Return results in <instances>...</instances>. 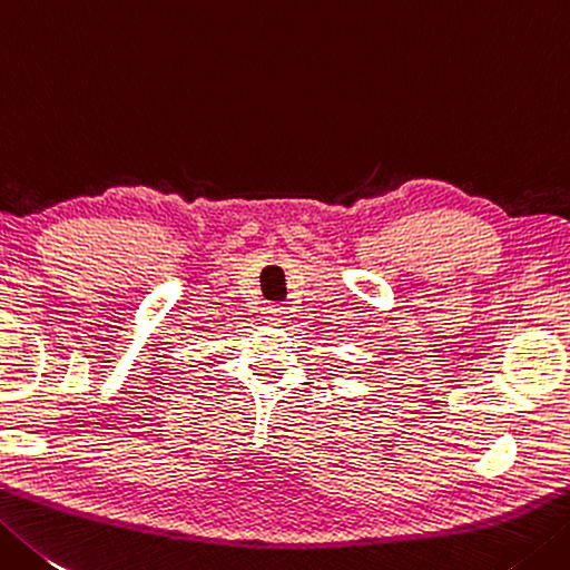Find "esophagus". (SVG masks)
I'll list each match as a JSON object with an SVG mask.
<instances>
[{
  "mask_svg": "<svg viewBox=\"0 0 570 570\" xmlns=\"http://www.w3.org/2000/svg\"><path fill=\"white\" fill-rule=\"evenodd\" d=\"M264 314H266V318L276 323V321H282L286 316V308L284 306H266Z\"/></svg>",
  "mask_w": 570,
  "mask_h": 570,
  "instance_id": "esophagus-1",
  "label": "esophagus"
}]
</instances>
